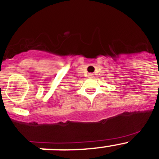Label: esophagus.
<instances>
[{
    "label": "esophagus",
    "mask_w": 159,
    "mask_h": 159,
    "mask_svg": "<svg viewBox=\"0 0 159 159\" xmlns=\"http://www.w3.org/2000/svg\"><path fill=\"white\" fill-rule=\"evenodd\" d=\"M88 76H89V78H93V75L92 74V73H90V74H89V75H88Z\"/></svg>",
    "instance_id": "34e87169"
}]
</instances>
